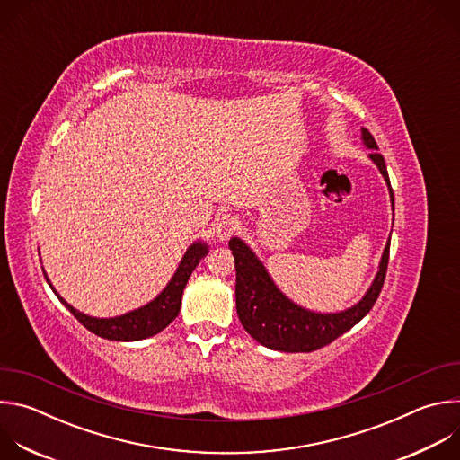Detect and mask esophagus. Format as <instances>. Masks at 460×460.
Masks as SVG:
<instances>
[{"mask_svg": "<svg viewBox=\"0 0 460 460\" xmlns=\"http://www.w3.org/2000/svg\"><path fill=\"white\" fill-rule=\"evenodd\" d=\"M238 229V218L234 215H222L215 224V234L220 242L229 240Z\"/></svg>", "mask_w": 460, "mask_h": 460, "instance_id": "34e87169", "label": "esophagus"}]
</instances>
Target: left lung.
<instances>
[{"label":"left lung","mask_w":460,"mask_h":460,"mask_svg":"<svg viewBox=\"0 0 460 460\" xmlns=\"http://www.w3.org/2000/svg\"><path fill=\"white\" fill-rule=\"evenodd\" d=\"M362 142L367 149L373 151L369 158L378 167L387 183L393 208L395 200H393L385 162L382 155L376 153V142L367 128H362ZM229 249L233 251L236 268V313L243 330L258 344L284 353H311L332 344L335 339L349 332L376 302L384 286L389 260L387 240L378 271L362 300L339 313H316L288 298L273 282L266 266L261 264L260 258L242 238L233 236L229 240Z\"/></svg>","instance_id":"8db88e82"}]
</instances>
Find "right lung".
Listing matches in <instances>:
<instances>
[{"label":"right lung","instance_id":"obj_1","mask_svg":"<svg viewBox=\"0 0 460 460\" xmlns=\"http://www.w3.org/2000/svg\"><path fill=\"white\" fill-rule=\"evenodd\" d=\"M208 252H209V245L206 242H202V240L192 242L187 247L185 254L181 256L172 279L169 280V284L162 289V293L155 300L147 302L146 305H142L138 309H133V311H128L119 316H111V318L89 316V314L75 309L71 304L65 302V298H61L59 293L52 288L45 271H43V275H45L50 289L54 291V295L59 298V302L67 307L91 333H94L102 339H107V341L137 342V341H144V339L158 335L178 316V311L181 305V295L187 286V280Z\"/></svg>","mask_w":460,"mask_h":460}]
</instances>
